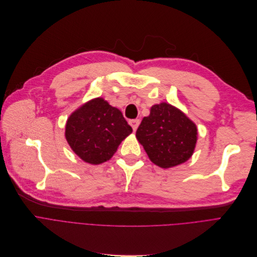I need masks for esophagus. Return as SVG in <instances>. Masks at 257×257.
<instances>
[{
	"instance_id": "34e87169",
	"label": "esophagus",
	"mask_w": 257,
	"mask_h": 257,
	"mask_svg": "<svg viewBox=\"0 0 257 257\" xmlns=\"http://www.w3.org/2000/svg\"><path fill=\"white\" fill-rule=\"evenodd\" d=\"M128 123L131 124V126L133 127L134 131H136L140 124V120L139 119H132V120H130Z\"/></svg>"
}]
</instances>
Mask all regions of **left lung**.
I'll return each instance as SVG.
<instances>
[{
	"mask_svg": "<svg viewBox=\"0 0 257 257\" xmlns=\"http://www.w3.org/2000/svg\"><path fill=\"white\" fill-rule=\"evenodd\" d=\"M197 126L178 108L166 102L152 106L142 119L136 137L151 161L162 168L184 163L197 143Z\"/></svg>",
	"mask_w": 257,
	"mask_h": 257,
	"instance_id": "1",
	"label": "left lung"
}]
</instances>
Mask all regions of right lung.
<instances>
[{"instance_id":"add662e5","label":"right lung","mask_w":257,"mask_h":257,"mask_svg":"<svg viewBox=\"0 0 257 257\" xmlns=\"http://www.w3.org/2000/svg\"><path fill=\"white\" fill-rule=\"evenodd\" d=\"M132 132L119 109L102 98L79 107L66 124V138L71 149L90 164L109 160L121 141Z\"/></svg>"}]
</instances>
